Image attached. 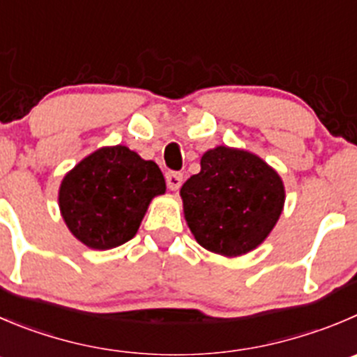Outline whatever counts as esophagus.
Instances as JSON below:
<instances>
[{"label":"esophagus","mask_w":357,"mask_h":357,"mask_svg":"<svg viewBox=\"0 0 357 357\" xmlns=\"http://www.w3.org/2000/svg\"><path fill=\"white\" fill-rule=\"evenodd\" d=\"M184 181V175L178 172H168L166 173V184H168L169 191H178Z\"/></svg>","instance_id":"obj_1"}]
</instances>
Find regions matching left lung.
I'll list each match as a JSON object with an SVG mask.
<instances>
[{
  "label": "left lung",
  "instance_id": "8db88e82",
  "mask_svg": "<svg viewBox=\"0 0 357 357\" xmlns=\"http://www.w3.org/2000/svg\"><path fill=\"white\" fill-rule=\"evenodd\" d=\"M181 189L184 217L203 249L236 257L257 249L280 219L286 188L259 155L217 145Z\"/></svg>",
  "mask_w": 357,
  "mask_h": 357
}]
</instances>
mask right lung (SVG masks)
<instances>
[{"mask_svg":"<svg viewBox=\"0 0 357 357\" xmlns=\"http://www.w3.org/2000/svg\"><path fill=\"white\" fill-rule=\"evenodd\" d=\"M165 192V176L154 161L112 145L91 152L63 176L57 202L75 238L108 250L137 235L151 202Z\"/></svg>","mask_w":357,"mask_h":357,"instance_id":"add662e5","label":"right lung"}]
</instances>
